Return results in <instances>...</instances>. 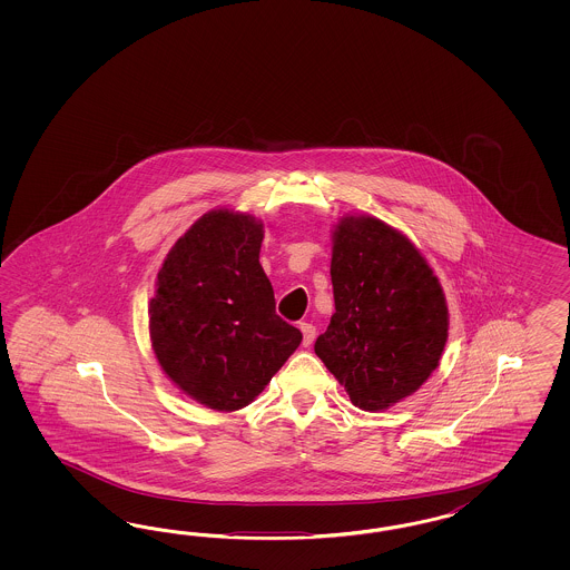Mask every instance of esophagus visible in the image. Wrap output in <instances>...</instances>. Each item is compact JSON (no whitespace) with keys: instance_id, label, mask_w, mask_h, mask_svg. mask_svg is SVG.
Returning a JSON list of instances; mask_svg holds the SVG:
<instances>
[{"instance_id":"34e87169","label":"esophagus","mask_w":570,"mask_h":570,"mask_svg":"<svg viewBox=\"0 0 570 570\" xmlns=\"http://www.w3.org/2000/svg\"><path fill=\"white\" fill-rule=\"evenodd\" d=\"M298 328L303 332V345L309 346L311 343L315 341V326H313V324H307V322H303Z\"/></svg>"}]
</instances>
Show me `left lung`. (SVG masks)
<instances>
[{"instance_id":"8db88e82","label":"left lung","mask_w":570,"mask_h":570,"mask_svg":"<svg viewBox=\"0 0 570 570\" xmlns=\"http://www.w3.org/2000/svg\"><path fill=\"white\" fill-rule=\"evenodd\" d=\"M330 276L336 311L315 355L365 412L414 395L448 343V301L431 265L395 227L348 215L332 234Z\"/></svg>"}]
</instances>
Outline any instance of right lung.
<instances>
[{"label": "right lung", "mask_w": 570, "mask_h": 570, "mask_svg": "<svg viewBox=\"0 0 570 570\" xmlns=\"http://www.w3.org/2000/svg\"><path fill=\"white\" fill-rule=\"evenodd\" d=\"M263 224L215 208L173 244L156 276L150 341L163 372L217 412L255 401L301 345L259 263Z\"/></svg>", "instance_id": "add662e5"}]
</instances>
